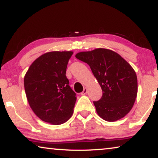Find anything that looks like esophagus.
I'll return each instance as SVG.
<instances>
[{
  "instance_id": "1",
  "label": "esophagus",
  "mask_w": 158,
  "mask_h": 158,
  "mask_svg": "<svg viewBox=\"0 0 158 158\" xmlns=\"http://www.w3.org/2000/svg\"><path fill=\"white\" fill-rule=\"evenodd\" d=\"M87 92H88V89H87V88H84L83 90V92L81 93V95H85L86 93H87Z\"/></svg>"
}]
</instances>
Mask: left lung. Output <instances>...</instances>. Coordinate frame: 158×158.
Wrapping results in <instances>:
<instances>
[{
	"mask_svg": "<svg viewBox=\"0 0 158 158\" xmlns=\"http://www.w3.org/2000/svg\"><path fill=\"white\" fill-rule=\"evenodd\" d=\"M75 57L88 64L102 88V98L93 102L98 115L108 122L125 117L138 94V79L132 66L117 52L106 48L80 52Z\"/></svg>",
	"mask_w": 158,
	"mask_h": 158,
	"instance_id": "1",
	"label": "left lung"
}]
</instances>
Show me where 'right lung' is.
<instances>
[{
	"instance_id": "add662e5",
	"label": "right lung",
	"mask_w": 158,
	"mask_h": 158,
	"mask_svg": "<svg viewBox=\"0 0 158 158\" xmlns=\"http://www.w3.org/2000/svg\"><path fill=\"white\" fill-rule=\"evenodd\" d=\"M73 51H52L33 61L24 77L30 107L44 122L60 125L73 113L76 94L69 86L66 68Z\"/></svg>"
}]
</instances>
